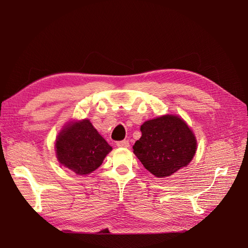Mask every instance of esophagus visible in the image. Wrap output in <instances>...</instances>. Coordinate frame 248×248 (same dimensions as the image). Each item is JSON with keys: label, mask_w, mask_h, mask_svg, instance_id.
<instances>
[{"label": "esophagus", "mask_w": 248, "mask_h": 248, "mask_svg": "<svg viewBox=\"0 0 248 248\" xmlns=\"http://www.w3.org/2000/svg\"><path fill=\"white\" fill-rule=\"evenodd\" d=\"M117 146L119 148H128L129 142L128 140H120V141H117Z\"/></svg>", "instance_id": "34e87169"}]
</instances>
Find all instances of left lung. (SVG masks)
<instances>
[{"mask_svg":"<svg viewBox=\"0 0 248 248\" xmlns=\"http://www.w3.org/2000/svg\"><path fill=\"white\" fill-rule=\"evenodd\" d=\"M141 137L132 147L142 166L158 178L171 176L188 166L197 150V140L184 120L166 115L140 126Z\"/></svg>","mask_w":248,"mask_h":248,"instance_id":"1","label":"left lung"}]
</instances>
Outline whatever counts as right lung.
<instances>
[{"label": "right lung", "mask_w": 248, "mask_h": 248, "mask_svg": "<svg viewBox=\"0 0 248 248\" xmlns=\"http://www.w3.org/2000/svg\"><path fill=\"white\" fill-rule=\"evenodd\" d=\"M111 147L85 119L69 123L56 140L59 162L78 175H88L98 169Z\"/></svg>", "instance_id": "obj_1"}]
</instances>
